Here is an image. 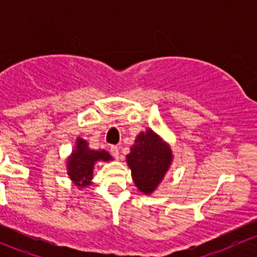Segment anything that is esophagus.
I'll return each instance as SVG.
<instances>
[{
  "instance_id": "1",
  "label": "esophagus",
  "mask_w": 257,
  "mask_h": 257,
  "mask_svg": "<svg viewBox=\"0 0 257 257\" xmlns=\"http://www.w3.org/2000/svg\"><path fill=\"white\" fill-rule=\"evenodd\" d=\"M109 150H110V154H112L113 157L115 158V159H118V157H119V148L116 147V145H112Z\"/></svg>"
}]
</instances>
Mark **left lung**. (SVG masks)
Instances as JSON below:
<instances>
[{
  "instance_id": "obj_1",
  "label": "left lung",
  "mask_w": 257,
  "mask_h": 257,
  "mask_svg": "<svg viewBox=\"0 0 257 257\" xmlns=\"http://www.w3.org/2000/svg\"><path fill=\"white\" fill-rule=\"evenodd\" d=\"M133 180L141 191L150 194L159 185L172 162V152L152 131L141 133L126 157Z\"/></svg>"
}]
</instances>
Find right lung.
<instances>
[{"label": "right lung", "mask_w": 257, "mask_h": 257, "mask_svg": "<svg viewBox=\"0 0 257 257\" xmlns=\"http://www.w3.org/2000/svg\"><path fill=\"white\" fill-rule=\"evenodd\" d=\"M112 157L105 150L88 149L87 142L83 139L77 141V149L68 162V175L77 185L85 186L92 179L93 165L97 160H110Z\"/></svg>", "instance_id": "add662e5"}]
</instances>
